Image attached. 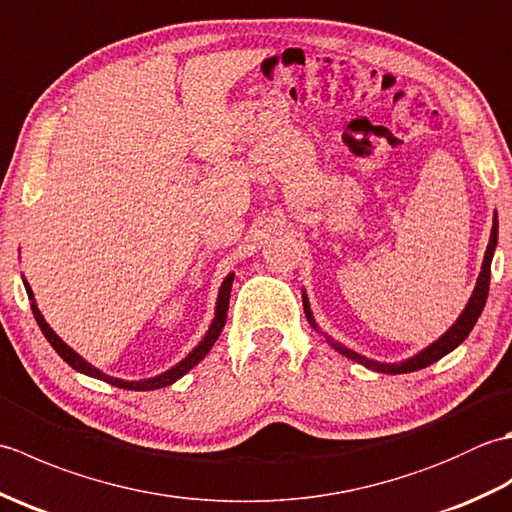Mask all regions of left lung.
Wrapping results in <instances>:
<instances>
[{
	"label": "left lung",
	"mask_w": 512,
	"mask_h": 512,
	"mask_svg": "<svg viewBox=\"0 0 512 512\" xmlns=\"http://www.w3.org/2000/svg\"><path fill=\"white\" fill-rule=\"evenodd\" d=\"M495 246H497V213H495V222H493V231H491V242H488V246H486L482 273H480V277H477V286L473 290V297L469 299V303H466V308L460 314V319L451 325V328L447 330V334H442L436 343H431L429 347H424L420 354L409 358V361H402V363H376V361H369V358H365L361 354L347 350V347H343L341 343H332V339H328L330 345L334 347L336 352H341L343 356L352 358V361L361 363V365H365L369 369H374V372H383V374L418 372V369L429 367L431 363L440 361L442 356H447L449 352H453L455 347H458L466 339V336H469V332L473 330V325L477 323V317H480L482 310H484V303H486V297H488V284H491V262H493ZM303 310H306V317L312 323V328L317 330V323H314V319H312V312H310V306H308V299L306 297H303Z\"/></svg>",
	"instance_id": "1"
}]
</instances>
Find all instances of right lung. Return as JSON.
<instances>
[{
	"mask_svg": "<svg viewBox=\"0 0 512 512\" xmlns=\"http://www.w3.org/2000/svg\"><path fill=\"white\" fill-rule=\"evenodd\" d=\"M24 286H26V292H28V299L32 301V303H30L32 314H35V319H37V323H39V328H41L43 336H46L48 343L54 347V350H57V354H59V356L63 358V361L68 363L72 369H76V372H81V374H88V376H92V378L105 380V383H110V385H114V387L134 389V391H149V389H160V387H167V385H171V383H176L178 378H182L184 374L189 372L191 367L198 365V363L202 361V358H204L206 354H209V350L213 347V343L217 341V336H220V332H222V328H224V323H226V310H228V299H231L233 273L224 279V284H222V288H220V295H217L215 319H213V323H211L209 332H206V336L200 341V345L195 347V350H193L187 358H184V361H180L176 367H171L169 372L160 374V376H156V378H147V380H121V378L107 376V374L99 372V369H96V367H92L88 361H83V358H81L79 354H76V352L72 350V347L65 345V343L59 339V336L52 332V328L46 323V319L41 317V312H39L37 303H35V297H32V290H30V286L26 284V281H24Z\"/></svg>",
	"mask_w": 512,
	"mask_h": 512,
	"instance_id": "add662e5",
	"label": "right lung"
}]
</instances>
